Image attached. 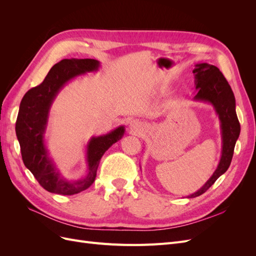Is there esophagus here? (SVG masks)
Segmentation results:
<instances>
[{"instance_id":"1","label":"esophagus","mask_w":256,"mask_h":256,"mask_svg":"<svg viewBox=\"0 0 256 256\" xmlns=\"http://www.w3.org/2000/svg\"><path fill=\"white\" fill-rule=\"evenodd\" d=\"M130 130L132 131V132H134V134H140L141 131H143V127H142V125L138 122H132L130 124Z\"/></svg>"}]
</instances>
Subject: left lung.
I'll return each instance as SVG.
<instances>
[{
	"instance_id": "1",
	"label": "left lung",
	"mask_w": 256,
	"mask_h": 256,
	"mask_svg": "<svg viewBox=\"0 0 256 256\" xmlns=\"http://www.w3.org/2000/svg\"><path fill=\"white\" fill-rule=\"evenodd\" d=\"M192 72L194 74L196 90V95L193 100L208 104L214 108L220 120L222 150L220 161L214 174L198 191L188 196V198L203 194L222 174L228 171L240 134L234 92L219 68L207 63H200L196 65Z\"/></svg>"
}]
</instances>
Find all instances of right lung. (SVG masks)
Segmentation results:
<instances>
[{
    "instance_id": "right-lung-1",
    "label": "right lung",
    "mask_w": 256,
    "mask_h": 256,
    "mask_svg": "<svg viewBox=\"0 0 256 256\" xmlns=\"http://www.w3.org/2000/svg\"><path fill=\"white\" fill-rule=\"evenodd\" d=\"M100 62L92 58H65L54 65L42 84L23 96L16 122V134L22 160L46 190L62 196H72L90 187L104 154L125 134V126L110 132L92 136L85 147L86 174L78 180H69L60 173L50 157L47 147L49 115L54 100L67 83L88 72H96Z\"/></svg>"
}]
</instances>
